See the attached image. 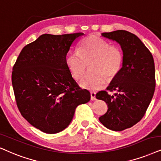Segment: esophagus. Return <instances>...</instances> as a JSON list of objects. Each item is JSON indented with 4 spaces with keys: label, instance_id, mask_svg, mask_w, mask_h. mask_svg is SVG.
Returning a JSON list of instances; mask_svg holds the SVG:
<instances>
[{
    "label": "esophagus",
    "instance_id": "esophagus-1",
    "mask_svg": "<svg viewBox=\"0 0 161 161\" xmlns=\"http://www.w3.org/2000/svg\"><path fill=\"white\" fill-rule=\"evenodd\" d=\"M91 100H96L97 99V98H96V93L93 92V91L91 92Z\"/></svg>",
    "mask_w": 161,
    "mask_h": 161
}]
</instances>
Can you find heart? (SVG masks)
<instances>
[{"mask_svg": "<svg viewBox=\"0 0 161 161\" xmlns=\"http://www.w3.org/2000/svg\"><path fill=\"white\" fill-rule=\"evenodd\" d=\"M91 63V72L85 75L80 85L87 90H99L108 80H112L120 71L123 55L120 48L110 44L107 41L91 35L81 43L79 52H72L66 58L67 66L76 80L84 75Z\"/></svg>", "mask_w": 161, "mask_h": 161, "instance_id": "b5f03b06", "label": "heart"}]
</instances>
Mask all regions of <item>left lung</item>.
Wrapping results in <instances>:
<instances>
[{
    "mask_svg": "<svg viewBox=\"0 0 161 161\" xmlns=\"http://www.w3.org/2000/svg\"><path fill=\"white\" fill-rule=\"evenodd\" d=\"M115 41L123 50V63L119 73L112 79L107 91H102L96 98L105 101L108 111L99 118L107 129L120 131L137 124L151 103L155 90V70L153 56L135 34L125 30L102 33Z\"/></svg>",
    "mask_w": 161,
    "mask_h": 161,
    "instance_id": "8db88e82",
    "label": "left lung"
}]
</instances>
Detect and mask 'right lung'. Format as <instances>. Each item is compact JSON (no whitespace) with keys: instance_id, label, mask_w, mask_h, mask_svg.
I'll return each instance as SVG.
<instances>
[{"instance_id":"add662e5","label":"right lung","mask_w":161,"mask_h":161,"mask_svg":"<svg viewBox=\"0 0 161 161\" xmlns=\"http://www.w3.org/2000/svg\"><path fill=\"white\" fill-rule=\"evenodd\" d=\"M83 35L43 34L22 49L13 66L12 83L18 109L44 133L66 129L76 107L91 99L90 92L79 87L66 64L70 47Z\"/></svg>"}]
</instances>
